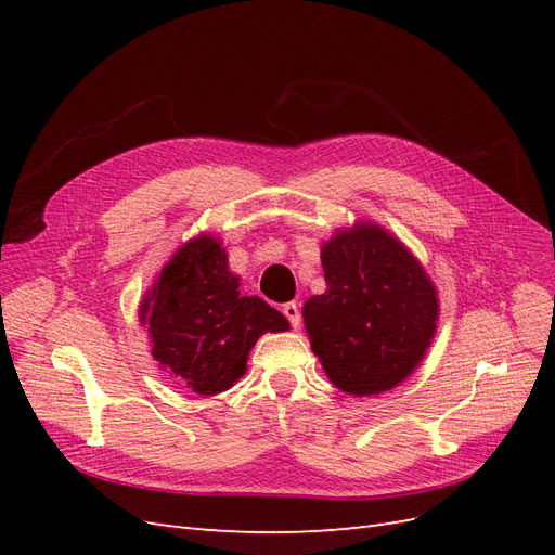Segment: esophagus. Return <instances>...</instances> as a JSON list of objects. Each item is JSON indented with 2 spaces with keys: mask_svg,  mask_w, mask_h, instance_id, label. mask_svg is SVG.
I'll list each match as a JSON object with an SVG mask.
<instances>
[{
  "mask_svg": "<svg viewBox=\"0 0 555 555\" xmlns=\"http://www.w3.org/2000/svg\"><path fill=\"white\" fill-rule=\"evenodd\" d=\"M282 312H284V317L289 319L292 328H298V326H300V310H298V306H296V304H287V306L282 308Z\"/></svg>",
  "mask_w": 555,
  "mask_h": 555,
  "instance_id": "34e87169",
  "label": "esophagus"
}]
</instances>
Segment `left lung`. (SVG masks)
I'll list each match as a JSON object with an SVG mask.
<instances>
[{"mask_svg":"<svg viewBox=\"0 0 555 555\" xmlns=\"http://www.w3.org/2000/svg\"><path fill=\"white\" fill-rule=\"evenodd\" d=\"M326 292L304 322L326 377L349 396L405 382L438 331V289L412 251L375 222L338 229L322 245Z\"/></svg>","mask_w":555,"mask_h":555,"instance_id":"obj_1","label":"left lung"}]
</instances>
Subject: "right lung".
I'll return each instance as SVG.
<instances>
[{"label": "right lung", "instance_id": "1", "mask_svg": "<svg viewBox=\"0 0 555 555\" xmlns=\"http://www.w3.org/2000/svg\"><path fill=\"white\" fill-rule=\"evenodd\" d=\"M238 287L222 241L198 233L176 249L141 300L155 361L198 396L231 389L261 335L289 331L282 312Z\"/></svg>", "mask_w": 555, "mask_h": 555}]
</instances>
